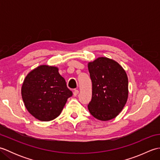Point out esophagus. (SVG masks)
<instances>
[{
  "label": "esophagus",
  "instance_id": "34e87169",
  "mask_svg": "<svg viewBox=\"0 0 160 160\" xmlns=\"http://www.w3.org/2000/svg\"><path fill=\"white\" fill-rule=\"evenodd\" d=\"M78 93H79V91H78V90H76V89H75L74 90V91H73V96L74 97H76V96H77V95L78 94Z\"/></svg>",
  "mask_w": 160,
  "mask_h": 160
}]
</instances>
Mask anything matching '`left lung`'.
I'll return each mask as SVG.
<instances>
[{
  "mask_svg": "<svg viewBox=\"0 0 160 160\" xmlns=\"http://www.w3.org/2000/svg\"><path fill=\"white\" fill-rule=\"evenodd\" d=\"M88 69L92 82V98L88 104L90 113L102 121L115 118L127 101V73L117 62L104 57L89 62Z\"/></svg>",
  "mask_w": 160,
  "mask_h": 160,
  "instance_id": "left-lung-1",
  "label": "left lung"
}]
</instances>
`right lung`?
<instances>
[{
    "mask_svg": "<svg viewBox=\"0 0 160 160\" xmlns=\"http://www.w3.org/2000/svg\"><path fill=\"white\" fill-rule=\"evenodd\" d=\"M27 109L40 121L59 116L72 91L56 67L40 65L28 74L21 89Z\"/></svg>",
    "mask_w": 160,
    "mask_h": 160,
    "instance_id": "right-lung-1",
    "label": "right lung"
}]
</instances>
